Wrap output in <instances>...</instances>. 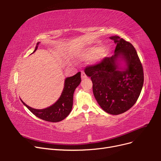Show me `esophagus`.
Instances as JSON below:
<instances>
[{"label": "esophagus", "mask_w": 161, "mask_h": 161, "mask_svg": "<svg viewBox=\"0 0 161 161\" xmlns=\"http://www.w3.org/2000/svg\"><path fill=\"white\" fill-rule=\"evenodd\" d=\"M86 77V74L85 73V72L84 71H81V78H82V79H85Z\"/></svg>", "instance_id": "obj_1"}]
</instances>
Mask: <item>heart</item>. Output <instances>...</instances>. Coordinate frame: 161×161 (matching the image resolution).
Masks as SVG:
<instances>
[{
	"instance_id": "b5f03b06",
	"label": "heart",
	"mask_w": 161,
	"mask_h": 161,
	"mask_svg": "<svg viewBox=\"0 0 161 161\" xmlns=\"http://www.w3.org/2000/svg\"><path fill=\"white\" fill-rule=\"evenodd\" d=\"M107 51L100 46H92L82 50L80 53L79 57L81 59L88 60L92 58L93 62H97L106 56Z\"/></svg>"
}]
</instances>
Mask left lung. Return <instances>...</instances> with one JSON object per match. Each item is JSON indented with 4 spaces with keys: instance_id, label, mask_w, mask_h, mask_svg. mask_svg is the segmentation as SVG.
<instances>
[{
    "instance_id": "obj_1",
    "label": "left lung",
    "mask_w": 161,
    "mask_h": 161,
    "mask_svg": "<svg viewBox=\"0 0 161 161\" xmlns=\"http://www.w3.org/2000/svg\"><path fill=\"white\" fill-rule=\"evenodd\" d=\"M116 44L115 54L86 66L85 74L92 82V91L101 108L111 115L127 111L137 101L144 83L143 67L134 47L119 36L110 37ZM126 63L124 71L117 60Z\"/></svg>"
}]
</instances>
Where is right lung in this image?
<instances>
[{
    "mask_svg": "<svg viewBox=\"0 0 161 161\" xmlns=\"http://www.w3.org/2000/svg\"><path fill=\"white\" fill-rule=\"evenodd\" d=\"M38 44L39 43H37L34 52L37 50ZM80 82L81 77L80 72L74 76L66 78L64 82V89L59 99L54 104L46 109H33L26 105L23 101L22 102L27 109L37 118L50 122H58L65 119L70 113L73 105V95Z\"/></svg>",
    "mask_w": 161,
    "mask_h": 161,
    "instance_id": "right-lung-1",
    "label": "right lung"
}]
</instances>
